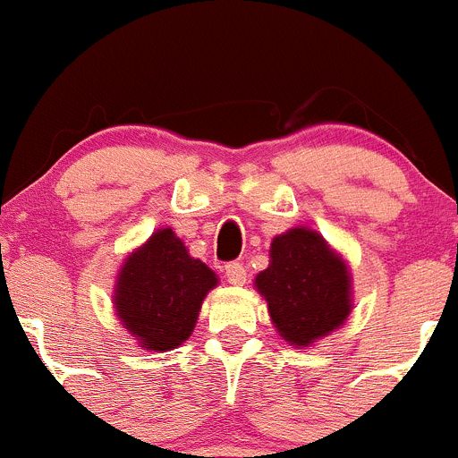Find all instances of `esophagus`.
Listing matches in <instances>:
<instances>
[{
	"label": "esophagus",
	"mask_w": 458,
	"mask_h": 458,
	"mask_svg": "<svg viewBox=\"0 0 458 458\" xmlns=\"http://www.w3.org/2000/svg\"><path fill=\"white\" fill-rule=\"evenodd\" d=\"M225 276H227L231 284H244V280H247V269H244L242 262L233 260L225 265Z\"/></svg>",
	"instance_id": "34e87169"
}]
</instances>
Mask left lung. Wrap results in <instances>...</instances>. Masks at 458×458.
<instances>
[{
	"label": "left lung",
	"mask_w": 458,
	"mask_h": 458,
	"mask_svg": "<svg viewBox=\"0 0 458 458\" xmlns=\"http://www.w3.org/2000/svg\"><path fill=\"white\" fill-rule=\"evenodd\" d=\"M256 287L269 305L280 336L310 345L350 316V274L323 238L311 229H292L271 242V265Z\"/></svg>",
	"instance_id": "1"
}]
</instances>
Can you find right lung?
I'll list each match as a JSON object with an SVG mask.
<instances>
[{
  "mask_svg": "<svg viewBox=\"0 0 458 458\" xmlns=\"http://www.w3.org/2000/svg\"><path fill=\"white\" fill-rule=\"evenodd\" d=\"M216 284L214 271L189 256L174 231L160 229L126 258L115 310L140 345L166 352L187 341L207 292Z\"/></svg>",
  "mask_w": 458,
  "mask_h": 458,
  "instance_id": "1",
  "label": "right lung"
}]
</instances>
